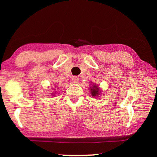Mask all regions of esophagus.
<instances>
[{"label": "esophagus", "instance_id": "1", "mask_svg": "<svg viewBox=\"0 0 157 157\" xmlns=\"http://www.w3.org/2000/svg\"><path fill=\"white\" fill-rule=\"evenodd\" d=\"M78 76H73L72 77V82L74 83H77L78 82Z\"/></svg>", "mask_w": 157, "mask_h": 157}]
</instances>
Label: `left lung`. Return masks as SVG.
I'll use <instances>...</instances> for the list:
<instances>
[{
  "label": "left lung",
  "instance_id": "left-lung-1",
  "mask_svg": "<svg viewBox=\"0 0 157 157\" xmlns=\"http://www.w3.org/2000/svg\"><path fill=\"white\" fill-rule=\"evenodd\" d=\"M90 90H91L90 91H91V96H93V97H97V96L100 95L101 90L100 88L98 87V86L95 85L93 83V86H90Z\"/></svg>",
  "mask_w": 157,
  "mask_h": 157
}]
</instances>
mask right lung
<instances>
[{
  "mask_svg": "<svg viewBox=\"0 0 157 157\" xmlns=\"http://www.w3.org/2000/svg\"><path fill=\"white\" fill-rule=\"evenodd\" d=\"M52 94H53V93H52Z\"/></svg>",
  "mask_w": 157,
  "mask_h": 157,
  "instance_id": "right-lung-1",
  "label": "right lung"
}]
</instances>
